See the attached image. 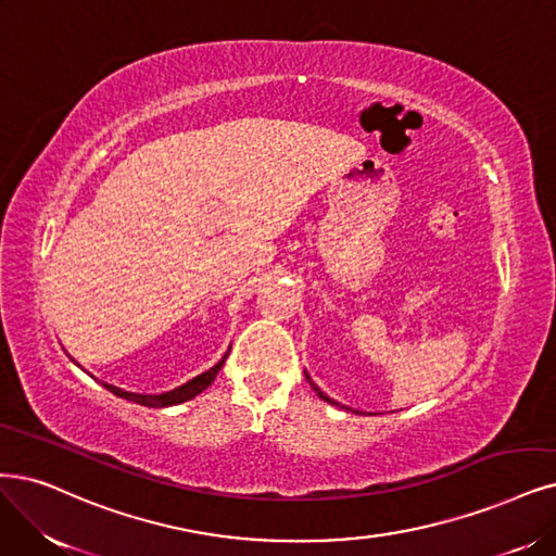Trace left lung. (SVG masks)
Segmentation results:
<instances>
[{"instance_id": "1", "label": "left lung", "mask_w": 556, "mask_h": 556, "mask_svg": "<svg viewBox=\"0 0 556 556\" xmlns=\"http://www.w3.org/2000/svg\"><path fill=\"white\" fill-rule=\"evenodd\" d=\"M306 378H309V376H306ZM309 382H312V380H309ZM312 384H314V382H312ZM314 389H316V392H318V396H320V399H325V401H327V403H332V405H337V403H334V401H332V399H327V396H325V394H323V392H320V389H318V387H316V384H314Z\"/></svg>"}]
</instances>
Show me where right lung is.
I'll return each mask as SVG.
<instances>
[{"instance_id": "obj_1", "label": "right lung", "mask_w": 556, "mask_h": 556, "mask_svg": "<svg viewBox=\"0 0 556 556\" xmlns=\"http://www.w3.org/2000/svg\"><path fill=\"white\" fill-rule=\"evenodd\" d=\"M229 351H231V348H229ZM226 357H229V353H226V355H224L213 368H208V371H205V374H201V376L192 378L190 382H185V384H180L178 389H172V392H164V394H132V392H126V389H118V387L108 384V382H100V384H105L108 392H112V394L118 396V399H126V401H132V403H139V405H147V407L178 405V403H185V401L194 399L197 394H201L203 389L208 387V384L217 378L219 368L224 366Z\"/></svg>"}]
</instances>
